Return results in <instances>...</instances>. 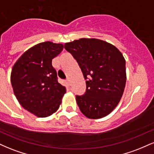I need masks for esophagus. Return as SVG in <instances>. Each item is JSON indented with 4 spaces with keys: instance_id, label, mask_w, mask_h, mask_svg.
I'll return each instance as SVG.
<instances>
[{
    "instance_id": "1",
    "label": "esophagus",
    "mask_w": 154,
    "mask_h": 154,
    "mask_svg": "<svg viewBox=\"0 0 154 154\" xmlns=\"http://www.w3.org/2000/svg\"><path fill=\"white\" fill-rule=\"evenodd\" d=\"M66 82H67V85H68L69 86H71L72 82H71V80H70L69 79H66Z\"/></svg>"
}]
</instances>
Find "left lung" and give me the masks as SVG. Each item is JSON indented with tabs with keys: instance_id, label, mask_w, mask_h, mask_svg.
I'll list each match as a JSON object with an SVG mask.
<instances>
[{
	"instance_id": "1",
	"label": "left lung",
	"mask_w": 154,
	"mask_h": 154,
	"mask_svg": "<svg viewBox=\"0 0 154 154\" xmlns=\"http://www.w3.org/2000/svg\"><path fill=\"white\" fill-rule=\"evenodd\" d=\"M78 63L86 79V92L76 95L81 112L100 119L115 109L126 84L125 59L111 43L95 38H81L64 44Z\"/></svg>"
}]
</instances>
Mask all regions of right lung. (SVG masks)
<instances>
[{
  "mask_svg": "<svg viewBox=\"0 0 154 154\" xmlns=\"http://www.w3.org/2000/svg\"><path fill=\"white\" fill-rule=\"evenodd\" d=\"M63 45L47 41L23 54L12 68L11 82L19 103L38 117L51 116L59 109L66 88L58 82L52 59Z\"/></svg>",
  "mask_w": 154,
  "mask_h": 154,
  "instance_id": "1",
  "label": "right lung"
}]
</instances>
